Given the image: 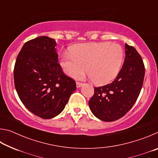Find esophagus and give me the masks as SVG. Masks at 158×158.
Instances as JSON below:
<instances>
[{"label": "esophagus", "mask_w": 158, "mask_h": 158, "mask_svg": "<svg viewBox=\"0 0 158 158\" xmlns=\"http://www.w3.org/2000/svg\"><path fill=\"white\" fill-rule=\"evenodd\" d=\"M76 85H77V88H80V87L82 86L83 84H82V83H80V82H77Z\"/></svg>", "instance_id": "34e87169"}]
</instances>
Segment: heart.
Masks as SVG:
<instances>
[{
	"mask_svg": "<svg viewBox=\"0 0 158 158\" xmlns=\"http://www.w3.org/2000/svg\"><path fill=\"white\" fill-rule=\"evenodd\" d=\"M124 52L121 45L111 42L81 44L72 49L71 54L61 57L64 73L72 78L88 75L96 85H102L116 78L123 62Z\"/></svg>",
	"mask_w": 158,
	"mask_h": 158,
	"instance_id": "obj_1",
	"label": "heart"
}]
</instances>
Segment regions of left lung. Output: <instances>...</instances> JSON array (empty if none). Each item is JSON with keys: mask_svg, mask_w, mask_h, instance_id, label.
I'll return each instance as SVG.
<instances>
[{"mask_svg": "<svg viewBox=\"0 0 158 158\" xmlns=\"http://www.w3.org/2000/svg\"><path fill=\"white\" fill-rule=\"evenodd\" d=\"M125 45V60L119 74L111 84L94 88V95L89 102L90 111L101 121H114L123 116L132 107L142 88L143 60L135 48Z\"/></svg>", "mask_w": 158, "mask_h": 158, "instance_id": "left-lung-1", "label": "left lung"}]
</instances>
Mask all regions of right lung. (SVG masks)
Returning <instances> with one entry per match:
<instances>
[{"label":"right lung","mask_w":158,"mask_h":158,"mask_svg":"<svg viewBox=\"0 0 158 158\" xmlns=\"http://www.w3.org/2000/svg\"><path fill=\"white\" fill-rule=\"evenodd\" d=\"M56 42L40 36L23 44L16 60L15 85L29 111L44 119L61 113L76 90L75 81L58 63Z\"/></svg>","instance_id":"1"}]
</instances>
